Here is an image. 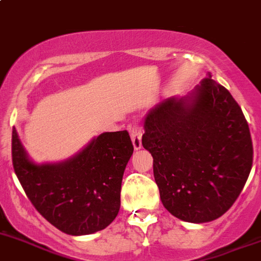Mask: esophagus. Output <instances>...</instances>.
Instances as JSON below:
<instances>
[{"instance_id": "1", "label": "esophagus", "mask_w": 261, "mask_h": 261, "mask_svg": "<svg viewBox=\"0 0 261 261\" xmlns=\"http://www.w3.org/2000/svg\"><path fill=\"white\" fill-rule=\"evenodd\" d=\"M130 132V138L132 143H133L134 149L138 150L142 147V128L139 125H130L129 127Z\"/></svg>"}]
</instances>
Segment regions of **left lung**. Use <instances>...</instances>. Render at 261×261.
I'll return each mask as SVG.
<instances>
[{
  "mask_svg": "<svg viewBox=\"0 0 261 261\" xmlns=\"http://www.w3.org/2000/svg\"><path fill=\"white\" fill-rule=\"evenodd\" d=\"M143 128L142 144L153 157L161 201L173 216L203 224L229 210L251 171L252 143L226 88L208 72L186 96L149 109Z\"/></svg>",
  "mask_w": 261,
  "mask_h": 261,
  "instance_id": "1",
  "label": "left lung"
}]
</instances>
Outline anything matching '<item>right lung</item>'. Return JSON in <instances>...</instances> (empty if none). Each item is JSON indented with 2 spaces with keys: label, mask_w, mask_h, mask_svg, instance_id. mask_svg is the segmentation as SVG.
<instances>
[{
  "label": "right lung",
  "mask_w": 261,
  "mask_h": 261,
  "mask_svg": "<svg viewBox=\"0 0 261 261\" xmlns=\"http://www.w3.org/2000/svg\"><path fill=\"white\" fill-rule=\"evenodd\" d=\"M133 144L127 130L106 132L61 162L36 163L12 129V163L29 200L51 225L72 236L106 229L120 208Z\"/></svg>",
  "instance_id": "1"
}]
</instances>
